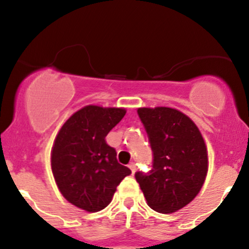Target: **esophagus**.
Listing matches in <instances>:
<instances>
[{
    "label": "esophagus",
    "instance_id": "34e87169",
    "mask_svg": "<svg viewBox=\"0 0 249 249\" xmlns=\"http://www.w3.org/2000/svg\"><path fill=\"white\" fill-rule=\"evenodd\" d=\"M128 166H129V169L132 170V174H134L135 171H137V165H135V163H133V162L129 163V165Z\"/></svg>",
    "mask_w": 249,
    "mask_h": 249
}]
</instances>
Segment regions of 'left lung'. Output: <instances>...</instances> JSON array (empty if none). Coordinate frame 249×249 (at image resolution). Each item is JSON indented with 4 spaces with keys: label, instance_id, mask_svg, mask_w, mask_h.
<instances>
[{
    "label": "left lung",
    "instance_id": "8db88e82",
    "mask_svg": "<svg viewBox=\"0 0 249 249\" xmlns=\"http://www.w3.org/2000/svg\"><path fill=\"white\" fill-rule=\"evenodd\" d=\"M153 153L152 169L135 173L147 205L173 213L193 200L207 174V150L200 130L183 112L165 107H139Z\"/></svg>",
    "mask_w": 249,
    "mask_h": 249
}]
</instances>
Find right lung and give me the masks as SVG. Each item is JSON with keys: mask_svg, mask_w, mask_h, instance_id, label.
<instances>
[{"mask_svg": "<svg viewBox=\"0 0 249 249\" xmlns=\"http://www.w3.org/2000/svg\"><path fill=\"white\" fill-rule=\"evenodd\" d=\"M125 115L122 107L87 106L65 122L51 150V170L58 189L71 204L87 212L103 210L116 187L132 171L116 160L106 142Z\"/></svg>", "mask_w": 249, "mask_h": 249, "instance_id": "obj_1", "label": "right lung"}]
</instances>
